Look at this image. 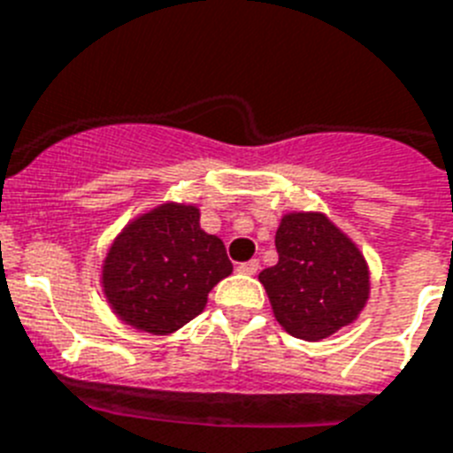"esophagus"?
Masks as SVG:
<instances>
[{"label": "esophagus", "instance_id": "obj_1", "mask_svg": "<svg viewBox=\"0 0 453 453\" xmlns=\"http://www.w3.org/2000/svg\"><path fill=\"white\" fill-rule=\"evenodd\" d=\"M260 267L258 260H246V263H239L237 265V272L239 274H256Z\"/></svg>", "mask_w": 453, "mask_h": 453}]
</instances>
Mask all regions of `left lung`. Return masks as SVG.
<instances>
[{
	"instance_id": "left-lung-1",
	"label": "left lung",
	"mask_w": 453,
	"mask_h": 453,
	"mask_svg": "<svg viewBox=\"0 0 453 453\" xmlns=\"http://www.w3.org/2000/svg\"><path fill=\"white\" fill-rule=\"evenodd\" d=\"M279 263L258 274L279 326L319 342L354 323L370 297V270L358 246L319 211L281 216Z\"/></svg>"
}]
</instances>
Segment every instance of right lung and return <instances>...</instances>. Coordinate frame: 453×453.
Instances as JSON below:
<instances>
[{
	"label": "right lung",
	"instance_id": "right-lung-1",
	"mask_svg": "<svg viewBox=\"0 0 453 453\" xmlns=\"http://www.w3.org/2000/svg\"><path fill=\"white\" fill-rule=\"evenodd\" d=\"M230 272L223 242L200 227V209L165 202L113 239L102 288L120 321L142 333L169 334L202 314L209 290Z\"/></svg>",
	"mask_w": 453,
	"mask_h": 453
}]
</instances>
